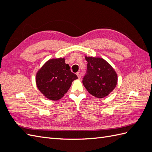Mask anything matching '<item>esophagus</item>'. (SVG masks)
<instances>
[{
	"label": "esophagus",
	"instance_id": "34e87169",
	"mask_svg": "<svg viewBox=\"0 0 152 152\" xmlns=\"http://www.w3.org/2000/svg\"><path fill=\"white\" fill-rule=\"evenodd\" d=\"M77 77H78V78H79V79H80V77H81V73H80V72H78L77 73Z\"/></svg>",
	"mask_w": 152,
	"mask_h": 152
}]
</instances>
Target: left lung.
<instances>
[{"label": "left lung", "instance_id": "8db88e82", "mask_svg": "<svg viewBox=\"0 0 152 152\" xmlns=\"http://www.w3.org/2000/svg\"><path fill=\"white\" fill-rule=\"evenodd\" d=\"M87 72L82 80L86 89L96 98L108 96L117 83V75L110 64L101 58L85 57Z\"/></svg>", "mask_w": 152, "mask_h": 152}]
</instances>
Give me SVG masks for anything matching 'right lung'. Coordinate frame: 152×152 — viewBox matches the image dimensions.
Here are the masks:
<instances>
[{
  "instance_id": "obj_1",
  "label": "right lung",
  "mask_w": 152,
  "mask_h": 152,
  "mask_svg": "<svg viewBox=\"0 0 152 152\" xmlns=\"http://www.w3.org/2000/svg\"><path fill=\"white\" fill-rule=\"evenodd\" d=\"M78 79L65 58L48 60L37 73L36 84L45 98L56 101L63 97L72 82Z\"/></svg>"
}]
</instances>
